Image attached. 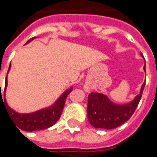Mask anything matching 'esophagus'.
<instances>
[{
  "label": "esophagus",
  "instance_id": "obj_1",
  "mask_svg": "<svg viewBox=\"0 0 157 157\" xmlns=\"http://www.w3.org/2000/svg\"><path fill=\"white\" fill-rule=\"evenodd\" d=\"M84 90H85V91L89 92L90 91V88L88 86H85L84 87Z\"/></svg>",
  "mask_w": 157,
  "mask_h": 157
}]
</instances>
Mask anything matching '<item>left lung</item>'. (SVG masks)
Here are the masks:
<instances>
[{
    "label": "left lung",
    "instance_id": "obj_1",
    "mask_svg": "<svg viewBox=\"0 0 157 157\" xmlns=\"http://www.w3.org/2000/svg\"><path fill=\"white\" fill-rule=\"evenodd\" d=\"M141 56L143 57L142 53ZM143 70L146 72V62ZM145 82L142 85L139 94L124 104L113 102L106 94L90 93L87 104V118L90 124L95 128L113 129L128 121L139 104Z\"/></svg>",
    "mask_w": 157,
    "mask_h": 157
}]
</instances>
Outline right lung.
<instances>
[{
  "instance_id": "obj_1",
  "label": "right lung",
  "mask_w": 157,
  "mask_h": 157,
  "mask_svg": "<svg viewBox=\"0 0 157 157\" xmlns=\"http://www.w3.org/2000/svg\"><path fill=\"white\" fill-rule=\"evenodd\" d=\"M35 38H33V39L28 40L25 44H28L29 43H30ZM10 68H11V64H10L7 75L9 73ZM7 85H8V81H7L6 76V83H5L4 101H3V99H2V90H0V101L1 100H2L7 113L10 116V118L14 122L15 125H16L18 128L26 132L44 130V129L48 128L50 127H52L53 124H56L57 120L59 119L61 113L63 112L66 99L69 93L72 90V87H70L69 89L66 90L65 91L61 94V96L52 105H50L48 107L44 108V109L34 111V112H32V113H18L15 110H14L7 104L6 99V90Z\"/></svg>"
}]
</instances>
